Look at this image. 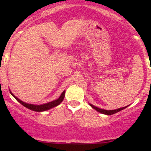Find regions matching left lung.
<instances>
[{"mask_svg":"<svg viewBox=\"0 0 151 151\" xmlns=\"http://www.w3.org/2000/svg\"><path fill=\"white\" fill-rule=\"evenodd\" d=\"M89 105L91 106V107H92L93 109H94L95 110H96L97 111L100 112V113L101 114H106V115H112V114H116L117 113V112L123 110V109H124L126 107L128 106H125V107H122V108H120V109H115V110H104V109H99L98 108V107L95 106H93L92 104H89Z\"/></svg>","mask_w":151,"mask_h":151,"instance_id":"1","label":"left lung"}]
</instances>
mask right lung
<instances>
[{"mask_svg": "<svg viewBox=\"0 0 151 151\" xmlns=\"http://www.w3.org/2000/svg\"><path fill=\"white\" fill-rule=\"evenodd\" d=\"M11 94L14 96V98L19 102V103L21 104L22 106H24L26 107V108L30 109V110L40 112V111H44L49 110V109L53 108V107L56 106L60 104L61 103L62 101H63L64 98H65V91H64L63 92H62L61 96H60V97H59V99H58L55 100V101H53L49 102V103L45 104H42V105H34V104H30L25 103V102L22 101L21 100H20L19 99L17 98L16 96H15L12 93H11Z\"/></svg>", "mask_w": 151, "mask_h": 151, "instance_id": "1", "label": "right lung"}]
</instances>
